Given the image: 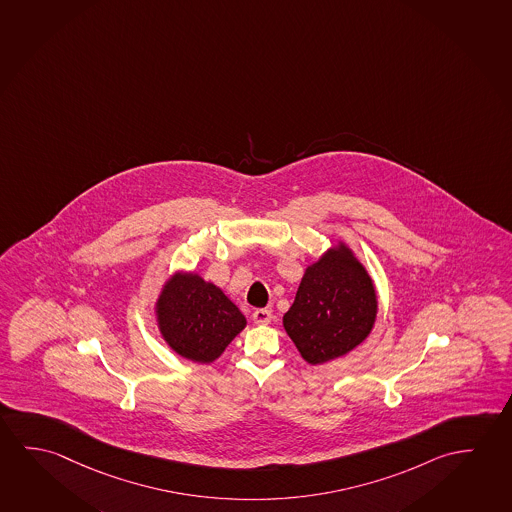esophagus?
Returning a JSON list of instances; mask_svg holds the SVG:
<instances>
[{
  "label": "esophagus",
  "mask_w": 512,
  "mask_h": 512,
  "mask_svg": "<svg viewBox=\"0 0 512 512\" xmlns=\"http://www.w3.org/2000/svg\"><path fill=\"white\" fill-rule=\"evenodd\" d=\"M252 320L256 324H268L272 320V311L270 309H254L252 311Z\"/></svg>",
  "instance_id": "esophagus-1"
}]
</instances>
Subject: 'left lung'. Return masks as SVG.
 <instances>
[{"mask_svg":"<svg viewBox=\"0 0 512 512\" xmlns=\"http://www.w3.org/2000/svg\"><path fill=\"white\" fill-rule=\"evenodd\" d=\"M375 313L372 279L352 252L340 247L308 267L283 324L301 356L322 365L365 340Z\"/></svg>","mask_w":512,"mask_h":512,"instance_id":"8db88e82","label":"left lung"}]
</instances>
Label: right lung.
<instances>
[{"instance_id": "obj_1", "label": "right lung", "mask_w": 512, "mask_h": 512, "mask_svg": "<svg viewBox=\"0 0 512 512\" xmlns=\"http://www.w3.org/2000/svg\"><path fill=\"white\" fill-rule=\"evenodd\" d=\"M163 338L197 363H211L245 327V317L215 284L201 277H172L158 301Z\"/></svg>"}]
</instances>
